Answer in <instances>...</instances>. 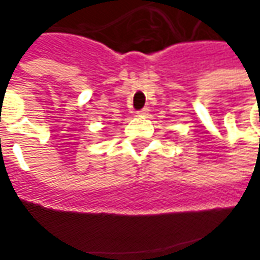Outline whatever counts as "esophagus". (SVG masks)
Masks as SVG:
<instances>
[{"label": "esophagus", "instance_id": "34e87169", "mask_svg": "<svg viewBox=\"0 0 260 260\" xmlns=\"http://www.w3.org/2000/svg\"><path fill=\"white\" fill-rule=\"evenodd\" d=\"M147 114H149V108H143V110L137 111V115H139V117H147Z\"/></svg>", "mask_w": 260, "mask_h": 260}]
</instances>
